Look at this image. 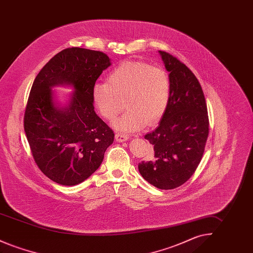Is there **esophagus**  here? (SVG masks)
<instances>
[{
    "instance_id": "esophagus-1",
    "label": "esophagus",
    "mask_w": 253,
    "mask_h": 253,
    "mask_svg": "<svg viewBox=\"0 0 253 253\" xmlns=\"http://www.w3.org/2000/svg\"><path fill=\"white\" fill-rule=\"evenodd\" d=\"M115 138H116V140H117L118 142H124V141H126V140L129 139V137H128L127 134H123V133H120V132L116 133Z\"/></svg>"
}]
</instances>
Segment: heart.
Returning a JSON list of instances; mask_svg holds the SVG:
<instances>
[{
  "label": "heart",
  "mask_w": 253,
  "mask_h": 253,
  "mask_svg": "<svg viewBox=\"0 0 253 253\" xmlns=\"http://www.w3.org/2000/svg\"><path fill=\"white\" fill-rule=\"evenodd\" d=\"M92 95L99 114L108 121L117 118L124 101L127 112L114 125L120 131L136 132L163 117L170 97V82L161 68L126 61L109 74L108 83H96Z\"/></svg>",
  "instance_id": "obj_1"
}]
</instances>
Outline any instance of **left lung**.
<instances>
[{
    "label": "left lung",
    "mask_w": 253,
    "mask_h": 253,
    "mask_svg": "<svg viewBox=\"0 0 253 253\" xmlns=\"http://www.w3.org/2000/svg\"><path fill=\"white\" fill-rule=\"evenodd\" d=\"M169 72L170 97L159 125L145 135L155 157L138 164L145 180L160 190L184 184L203 157L209 135L204 93L193 73L164 51H158Z\"/></svg>",
    "instance_id": "left-lung-1"
}]
</instances>
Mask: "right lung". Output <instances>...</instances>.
Returning <instances> with one entry per match:
<instances>
[{
	"label": "right lung",
	"instance_id": "1",
	"mask_svg": "<svg viewBox=\"0 0 253 253\" xmlns=\"http://www.w3.org/2000/svg\"><path fill=\"white\" fill-rule=\"evenodd\" d=\"M112 64L102 52L72 47L55 55L37 75L24 114V131L38 167L51 180L78 185L100 166L114 132L94 110L93 87ZM70 86L61 104L51 89Z\"/></svg>",
	"mask_w": 253,
	"mask_h": 253
}]
</instances>
